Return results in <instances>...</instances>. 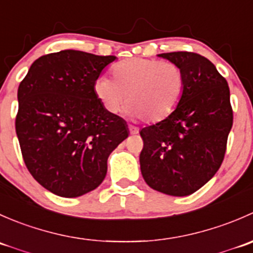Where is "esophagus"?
<instances>
[{"label": "esophagus", "mask_w": 253, "mask_h": 253, "mask_svg": "<svg viewBox=\"0 0 253 253\" xmlns=\"http://www.w3.org/2000/svg\"><path fill=\"white\" fill-rule=\"evenodd\" d=\"M129 132H131V134H136L138 133V128L134 126H129Z\"/></svg>", "instance_id": "34e87169"}]
</instances>
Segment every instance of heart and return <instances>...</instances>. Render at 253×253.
I'll return each instance as SVG.
<instances>
[{"label":"heart","instance_id":"obj_1","mask_svg":"<svg viewBox=\"0 0 253 253\" xmlns=\"http://www.w3.org/2000/svg\"><path fill=\"white\" fill-rule=\"evenodd\" d=\"M112 76L114 81L100 76L94 83V93L101 105L117 114L128 101L129 114L150 124L169 117L185 90L182 70L171 61L127 58L114 66Z\"/></svg>","mask_w":253,"mask_h":253}]
</instances>
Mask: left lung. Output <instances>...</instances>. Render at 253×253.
<instances>
[{
    "label": "left lung",
    "instance_id": "1",
    "mask_svg": "<svg viewBox=\"0 0 253 253\" xmlns=\"http://www.w3.org/2000/svg\"><path fill=\"white\" fill-rule=\"evenodd\" d=\"M185 76L177 109L163 121L141 129V171L148 186L170 196H188L220 168L233 127L226 79L202 55L188 51L160 53Z\"/></svg>",
    "mask_w": 253,
    "mask_h": 253
}]
</instances>
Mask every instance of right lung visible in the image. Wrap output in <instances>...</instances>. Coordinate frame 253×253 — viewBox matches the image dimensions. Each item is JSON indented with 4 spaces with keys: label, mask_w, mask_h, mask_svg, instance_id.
Returning a JSON list of instances; mask_svg holds the SVG:
<instances>
[{
    "label": "right lung",
    "mask_w": 253,
    "mask_h": 253,
    "mask_svg": "<svg viewBox=\"0 0 253 253\" xmlns=\"http://www.w3.org/2000/svg\"><path fill=\"white\" fill-rule=\"evenodd\" d=\"M116 60L77 50L34 61L18 88L16 132L33 177L61 197H79L105 178L108 158L128 137L122 117L94 93L101 71Z\"/></svg>",
    "instance_id": "obj_1"
}]
</instances>
